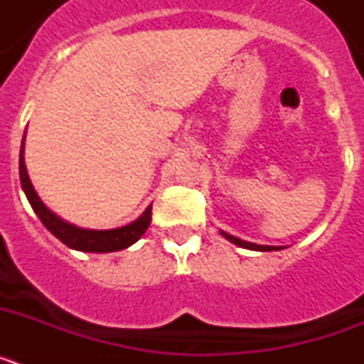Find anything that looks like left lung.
Instances as JSON below:
<instances>
[{
  "mask_svg": "<svg viewBox=\"0 0 364 364\" xmlns=\"http://www.w3.org/2000/svg\"><path fill=\"white\" fill-rule=\"evenodd\" d=\"M220 235L224 239H228L230 242L237 244L240 247H246V250H255V252H277V250H282L281 246H260V244H253V242H246V240L239 239V237H233V235L226 233V231H220Z\"/></svg>",
  "mask_w": 364,
  "mask_h": 364,
  "instance_id": "left-lung-1",
  "label": "left lung"
}]
</instances>
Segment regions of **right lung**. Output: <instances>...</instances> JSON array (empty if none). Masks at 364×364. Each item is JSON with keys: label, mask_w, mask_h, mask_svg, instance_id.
Returning <instances> with one entry per match:
<instances>
[{"label": "right lung", "mask_w": 364, "mask_h": 364, "mask_svg": "<svg viewBox=\"0 0 364 364\" xmlns=\"http://www.w3.org/2000/svg\"><path fill=\"white\" fill-rule=\"evenodd\" d=\"M25 136L21 140V149H19V180H21V188H23L25 195H27L28 202H31L32 210L38 215L43 226L56 237L62 240L65 246L78 250V252H89V253H109V252H120L129 247L131 244L136 242L151 224V205L142 213V217H138L136 220L127 224V226L114 228V230H85V228H78L74 224H69L58 215H54L47 205L41 202L38 197V193L32 188V182L28 178L27 166H25Z\"/></svg>", "instance_id": "obj_1"}]
</instances>
